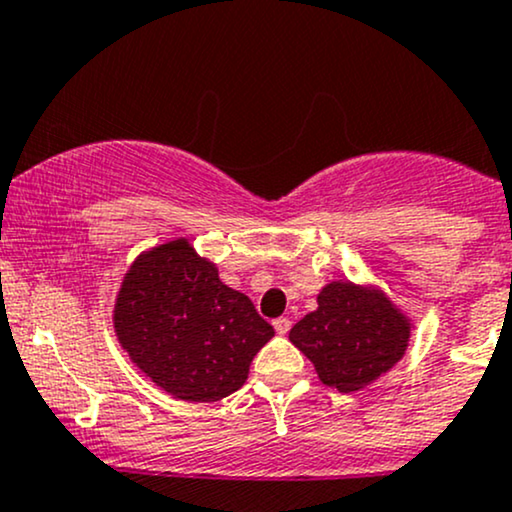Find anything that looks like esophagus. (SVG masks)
I'll return each instance as SVG.
<instances>
[{
    "label": "esophagus",
    "instance_id": "34e87169",
    "mask_svg": "<svg viewBox=\"0 0 512 512\" xmlns=\"http://www.w3.org/2000/svg\"><path fill=\"white\" fill-rule=\"evenodd\" d=\"M274 330H276V334H281V337H284V334H289V330H291V320H289V317H276V320H274Z\"/></svg>",
    "mask_w": 512,
    "mask_h": 512
}]
</instances>
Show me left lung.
Here are the masks:
<instances>
[{
	"mask_svg": "<svg viewBox=\"0 0 512 512\" xmlns=\"http://www.w3.org/2000/svg\"><path fill=\"white\" fill-rule=\"evenodd\" d=\"M411 317L375 286L332 281L317 293V310L291 327L289 339L315 366L322 385L356 392L402 361Z\"/></svg>",
	"mask_w": 512,
	"mask_h": 512,
	"instance_id": "obj_1",
	"label": "left lung"
}]
</instances>
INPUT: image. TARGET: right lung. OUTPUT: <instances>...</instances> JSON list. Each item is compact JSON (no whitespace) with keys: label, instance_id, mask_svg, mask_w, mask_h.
<instances>
[{"label":"right lung","instance_id":"add662e5","mask_svg":"<svg viewBox=\"0 0 512 512\" xmlns=\"http://www.w3.org/2000/svg\"><path fill=\"white\" fill-rule=\"evenodd\" d=\"M113 327L134 366L182 402H216L240 390L252 358L274 337L250 298L223 284L187 238L129 264Z\"/></svg>","mask_w":512,"mask_h":512}]
</instances>
